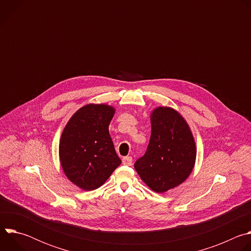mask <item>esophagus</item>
<instances>
[{"label":"esophagus","mask_w":251,"mask_h":251,"mask_svg":"<svg viewBox=\"0 0 251 251\" xmlns=\"http://www.w3.org/2000/svg\"><path fill=\"white\" fill-rule=\"evenodd\" d=\"M132 162H133V159H132L131 156H127V157H124V158L122 159V163H123V165H125V166H131V165H132Z\"/></svg>","instance_id":"esophagus-1"}]
</instances>
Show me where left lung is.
Listing matches in <instances>:
<instances>
[{
	"instance_id": "8db88e82",
	"label": "left lung",
	"mask_w": 251,
	"mask_h": 251,
	"mask_svg": "<svg viewBox=\"0 0 251 251\" xmlns=\"http://www.w3.org/2000/svg\"><path fill=\"white\" fill-rule=\"evenodd\" d=\"M151 125L147 150L134 168L149 188L165 193L182 184L193 171L196 144L184 118L172 108L155 109Z\"/></svg>"
}]
</instances>
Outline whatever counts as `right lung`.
<instances>
[{
	"instance_id": "add662e5",
	"label": "right lung",
	"mask_w": 251,
	"mask_h": 251,
	"mask_svg": "<svg viewBox=\"0 0 251 251\" xmlns=\"http://www.w3.org/2000/svg\"><path fill=\"white\" fill-rule=\"evenodd\" d=\"M114 109L108 105L83 106L66 124L59 158L69 180L84 191L102 186L121 164L109 134Z\"/></svg>"
}]
</instances>
